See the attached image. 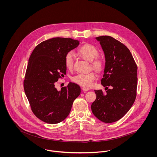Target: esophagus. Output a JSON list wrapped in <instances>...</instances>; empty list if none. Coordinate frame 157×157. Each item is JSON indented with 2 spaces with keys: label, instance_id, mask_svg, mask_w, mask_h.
I'll list each match as a JSON object with an SVG mask.
<instances>
[{
  "label": "esophagus",
  "instance_id": "1",
  "mask_svg": "<svg viewBox=\"0 0 157 157\" xmlns=\"http://www.w3.org/2000/svg\"><path fill=\"white\" fill-rule=\"evenodd\" d=\"M82 90H83V91H84V92H86V91H88V90H89V89L88 88H85V87H83L82 88Z\"/></svg>",
  "mask_w": 157,
  "mask_h": 157
}]
</instances>
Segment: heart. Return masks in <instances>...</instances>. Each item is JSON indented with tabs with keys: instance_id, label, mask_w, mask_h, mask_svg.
Returning <instances> with one entry per match:
<instances>
[{
	"instance_id": "b5f03b06",
	"label": "heart",
	"mask_w": 157,
	"mask_h": 157,
	"mask_svg": "<svg viewBox=\"0 0 157 157\" xmlns=\"http://www.w3.org/2000/svg\"><path fill=\"white\" fill-rule=\"evenodd\" d=\"M79 54L90 62H92L91 65L93 68L97 71H100L103 66V61L97 59L99 51L96 47L91 44H85L78 49ZM75 55L72 51L68 52L64 57L65 66L68 69H72ZM96 78V74L93 72L89 73H79L74 76L72 81L76 84L85 87H90Z\"/></svg>"
}]
</instances>
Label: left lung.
<instances>
[{"instance_id": "left-lung-1", "label": "left lung", "mask_w": 157, "mask_h": 157, "mask_svg": "<svg viewBox=\"0 0 157 157\" xmlns=\"http://www.w3.org/2000/svg\"><path fill=\"white\" fill-rule=\"evenodd\" d=\"M96 39L105 54L101 84L108 90L105 93L101 90H94L96 99L91 108L99 120L114 122L127 113L135 101L137 67L130 50L120 41L109 36H98ZM109 86H112L111 89H108Z\"/></svg>"}]
</instances>
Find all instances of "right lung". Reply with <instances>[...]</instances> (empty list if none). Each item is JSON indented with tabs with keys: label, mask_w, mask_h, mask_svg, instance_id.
Returning <instances> with one entry per match:
<instances>
[{
	"label": "right lung",
	"mask_w": 157,
	"mask_h": 157,
	"mask_svg": "<svg viewBox=\"0 0 157 157\" xmlns=\"http://www.w3.org/2000/svg\"><path fill=\"white\" fill-rule=\"evenodd\" d=\"M79 44V40L71 38L49 39L37 45L29 59L24 91L32 112L41 121L54 124L65 120L81 93L80 86L73 82L60 91L55 86L66 75V54Z\"/></svg>",
	"instance_id": "add662e5"
}]
</instances>
